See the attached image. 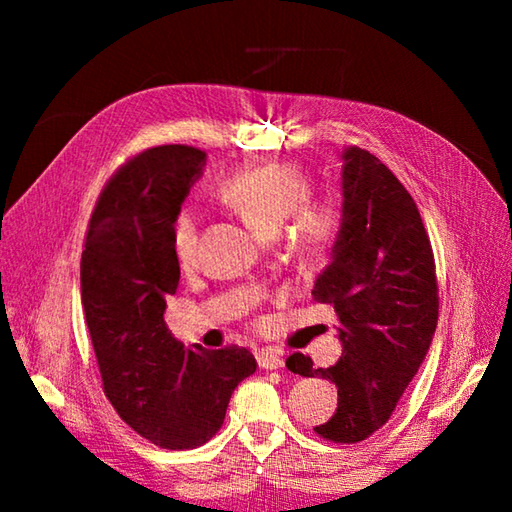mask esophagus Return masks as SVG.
I'll use <instances>...</instances> for the list:
<instances>
[{
  "label": "esophagus",
  "mask_w": 512,
  "mask_h": 512,
  "mask_svg": "<svg viewBox=\"0 0 512 512\" xmlns=\"http://www.w3.org/2000/svg\"><path fill=\"white\" fill-rule=\"evenodd\" d=\"M257 363L262 369H281L286 365L284 358H281L277 352L273 350H262L257 354Z\"/></svg>",
  "instance_id": "1"
}]
</instances>
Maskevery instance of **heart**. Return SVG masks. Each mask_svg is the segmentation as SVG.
Here are the masks:
<instances>
[{
    "label": "heart",
    "instance_id": "obj_1",
    "mask_svg": "<svg viewBox=\"0 0 512 512\" xmlns=\"http://www.w3.org/2000/svg\"><path fill=\"white\" fill-rule=\"evenodd\" d=\"M312 184L308 173L292 162H268L235 173L222 182L220 198L231 204L259 235H275L288 217L299 246L319 250L330 242L339 211L332 202H308ZM171 246L182 266H189L198 250V217L184 209L171 224Z\"/></svg>",
    "mask_w": 512,
    "mask_h": 512
}]
</instances>
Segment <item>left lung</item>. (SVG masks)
<instances>
[{
    "label": "left lung",
    "mask_w": 512,
    "mask_h": 512,
    "mask_svg": "<svg viewBox=\"0 0 512 512\" xmlns=\"http://www.w3.org/2000/svg\"><path fill=\"white\" fill-rule=\"evenodd\" d=\"M341 191V226L312 297L334 306L343 352L325 369L303 354L286 365L336 385L339 405L314 431L354 444L383 427L418 374L436 334L438 284L418 206L383 162L343 149Z\"/></svg>",
    "instance_id": "1"
}]
</instances>
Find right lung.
<instances>
[{
	"mask_svg": "<svg viewBox=\"0 0 512 512\" xmlns=\"http://www.w3.org/2000/svg\"><path fill=\"white\" fill-rule=\"evenodd\" d=\"M206 154L162 145L107 182L81 257V301L105 396L156 447H200L222 427L235 387L255 374L246 347L187 350L165 323L180 281L171 224Z\"/></svg>",
	"mask_w": 512,
	"mask_h": 512,
	"instance_id": "obj_1",
	"label": "right lung"
}]
</instances>
